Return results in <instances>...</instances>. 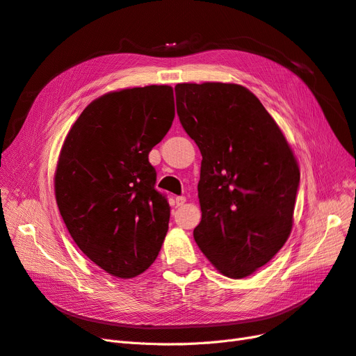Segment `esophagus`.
<instances>
[{
  "mask_svg": "<svg viewBox=\"0 0 356 356\" xmlns=\"http://www.w3.org/2000/svg\"><path fill=\"white\" fill-rule=\"evenodd\" d=\"M175 202H177V207H182V204H184V203L187 202V199H186V196H178V197L175 199Z\"/></svg>",
  "mask_w": 356,
  "mask_h": 356,
  "instance_id": "34e87169",
  "label": "esophagus"
}]
</instances>
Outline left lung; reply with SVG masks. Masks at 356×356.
<instances>
[{"label": "left lung", "mask_w": 356, "mask_h": 356, "mask_svg": "<svg viewBox=\"0 0 356 356\" xmlns=\"http://www.w3.org/2000/svg\"><path fill=\"white\" fill-rule=\"evenodd\" d=\"M177 113L202 153V221L193 232L220 273L252 275L293 229L300 169L286 138L241 84L181 83Z\"/></svg>", "instance_id": "obj_1"}]
</instances>
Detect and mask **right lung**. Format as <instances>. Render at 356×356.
Masks as SVG:
<instances>
[{
    "instance_id": "1",
    "label": "right lung",
    "mask_w": 356,
    "mask_h": 356,
    "mask_svg": "<svg viewBox=\"0 0 356 356\" xmlns=\"http://www.w3.org/2000/svg\"><path fill=\"white\" fill-rule=\"evenodd\" d=\"M174 117L170 86L110 92L86 106L63 141L59 212L80 250L115 277L145 272L165 241L170 208L148 153Z\"/></svg>"
}]
</instances>
